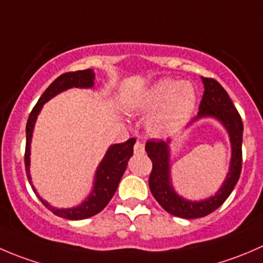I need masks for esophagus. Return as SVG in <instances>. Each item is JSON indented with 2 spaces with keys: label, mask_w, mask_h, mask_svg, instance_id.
<instances>
[{
  "label": "esophagus",
  "mask_w": 263,
  "mask_h": 263,
  "mask_svg": "<svg viewBox=\"0 0 263 263\" xmlns=\"http://www.w3.org/2000/svg\"><path fill=\"white\" fill-rule=\"evenodd\" d=\"M144 148H145V146L141 141H136V144H135V146H134L135 154H142L144 153Z\"/></svg>",
  "instance_id": "34e87169"
}]
</instances>
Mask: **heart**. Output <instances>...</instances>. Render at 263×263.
<instances>
[{"label":"heart","mask_w":263,"mask_h":263,"mask_svg":"<svg viewBox=\"0 0 263 263\" xmlns=\"http://www.w3.org/2000/svg\"><path fill=\"white\" fill-rule=\"evenodd\" d=\"M196 100L195 89L190 82L164 79L145 94L139 108L142 110L158 108L150 117L147 126L154 135H164L177 131L190 119Z\"/></svg>","instance_id":"1"}]
</instances>
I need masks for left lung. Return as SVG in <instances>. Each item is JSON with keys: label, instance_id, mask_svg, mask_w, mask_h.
Wrapping results in <instances>:
<instances>
[{"label": "left lung", "instance_id": "8db88e82", "mask_svg": "<svg viewBox=\"0 0 263 263\" xmlns=\"http://www.w3.org/2000/svg\"><path fill=\"white\" fill-rule=\"evenodd\" d=\"M205 91L200 104L197 118L213 116L228 129L232 141V161L222 187L214 197L200 202H191L179 197L171 184L169 177L168 142L161 140H148L145 145L147 156L151 159L153 169L148 177V187L155 200L169 214L184 219H196L211 214L225 202L234 190L242 172V140L243 122L237 108L233 104L224 87L213 78H202Z\"/></svg>", "mask_w": 263, "mask_h": 263}]
</instances>
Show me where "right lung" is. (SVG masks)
I'll list each match as a JSON object with an SVG mask.
<instances>
[{
    "label": "right lung",
    "instance_id": "right-lung-1",
    "mask_svg": "<svg viewBox=\"0 0 263 263\" xmlns=\"http://www.w3.org/2000/svg\"><path fill=\"white\" fill-rule=\"evenodd\" d=\"M94 72L91 70H81V71H73V72H66L58 76L52 84L46 89V91L42 94L36 104L34 105L33 110L30 112L28 118V123H26V146H25V155H24V161H25V171L28 181H31L30 173H29V163H30V140H31V132H33L34 123L38 113L41 112L42 107L47 100L54 97L58 92L63 91L70 87H91L94 85ZM136 142V139H128L127 141L122 142V144L112 145L109 150L105 154L104 159L98 166L97 177H95V185L92 190L91 195L89 196L84 203L80 206L73 209H66V210H60V209H54L49 206L46 201L42 198L44 206L48 210L52 211L53 214L57 216L63 217V219L68 220H81L86 219V217L94 216L98 213L103 210L113 195L116 193L118 183L121 181L122 176H123L124 171H126L127 161L131 158L134 154V145ZM33 191L35 192V188ZM39 197V196H38Z\"/></svg>",
    "mask_w": 263,
    "mask_h": 263
}]
</instances>
